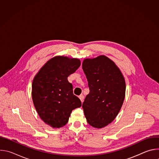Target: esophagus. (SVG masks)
<instances>
[{
  "label": "esophagus",
  "instance_id": "esophagus-1",
  "mask_svg": "<svg viewBox=\"0 0 159 159\" xmlns=\"http://www.w3.org/2000/svg\"><path fill=\"white\" fill-rule=\"evenodd\" d=\"M79 99H80V100L81 101V102H83V101H84V96L83 95H80L79 96Z\"/></svg>",
  "mask_w": 159,
  "mask_h": 159
}]
</instances>
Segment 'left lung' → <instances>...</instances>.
I'll use <instances>...</instances> for the list:
<instances>
[{
	"label": "left lung",
	"mask_w": 159,
	"mask_h": 159,
	"mask_svg": "<svg viewBox=\"0 0 159 159\" xmlns=\"http://www.w3.org/2000/svg\"><path fill=\"white\" fill-rule=\"evenodd\" d=\"M82 69L90 92L82 108L87 123L102 128L117 116L125 98V78L115 62L104 55L85 58Z\"/></svg>",
	"instance_id": "obj_1"
}]
</instances>
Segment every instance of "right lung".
Wrapping results in <instances>:
<instances>
[{"label":"right lung","mask_w":159,"mask_h":159,"mask_svg":"<svg viewBox=\"0 0 159 159\" xmlns=\"http://www.w3.org/2000/svg\"><path fill=\"white\" fill-rule=\"evenodd\" d=\"M80 65L78 58L56 56L49 60L34 77L32 99L40 118L53 128L65 126L80 100L73 94L67 77Z\"/></svg>","instance_id":"right-lung-1"}]
</instances>
